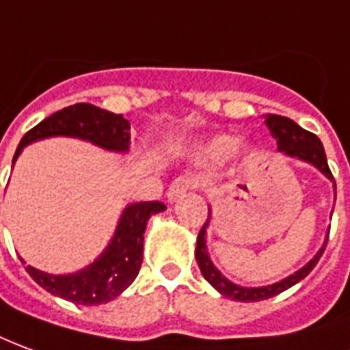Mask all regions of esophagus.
<instances>
[{"instance_id":"34e87169","label":"esophagus","mask_w":350,"mask_h":350,"mask_svg":"<svg viewBox=\"0 0 350 350\" xmlns=\"http://www.w3.org/2000/svg\"><path fill=\"white\" fill-rule=\"evenodd\" d=\"M193 187V180L191 178H187V176H180V178H176L174 182L170 183V187H168L167 197L170 202H174L180 197H183L185 193L189 191Z\"/></svg>"}]
</instances>
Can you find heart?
<instances>
[{"mask_svg": "<svg viewBox=\"0 0 350 350\" xmlns=\"http://www.w3.org/2000/svg\"><path fill=\"white\" fill-rule=\"evenodd\" d=\"M239 148V140L233 136H217L214 140H210L206 146H202L200 150V159L210 161V163H219L224 159L231 157Z\"/></svg>", "mask_w": 350, "mask_h": 350, "instance_id": "obj_1", "label": "heart"}]
</instances>
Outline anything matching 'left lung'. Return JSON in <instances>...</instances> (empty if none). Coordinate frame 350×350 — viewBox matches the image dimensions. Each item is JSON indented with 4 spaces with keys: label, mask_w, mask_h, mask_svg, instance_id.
Here are the masks:
<instances>
[{
    "label": "left lung",
    "mask_w": 350,
    "mask_h": 350,
    "mask_svg": "<svg viewBox=\"0 0 350 350\" xmlns=\"http://www.w3.org/2000/svg\"><path fill=\"white\" fill-rule=\"evenodd\" d=\"M265 124L269 126L273 138L277 140L278 151H280L282 155L299 159L303 163H309V165H312L314 168H319L320 172L326 176L328 180L334 182V176L329 172L328 161H326V153H324V146H322V142H320L314 134L301 129L299 124L294 123V121L288 119V117L273 116V113L265 116ZM334 185H336V182H334ZM208 226L210 217L208 221L202 226V229H200L199 237H197V248H195V258H197V263H199L200 273H202V277L206 278L210 284L216 288L219 294L226 295L229 299H233V301L244 303L269 299V297L280 294V292L288 290L290 286L297 284L299 280H303V278L307 277L312 269H314V265L319 263L320 256L324 254V248H326L329 234L328 231L326 239H324V244H322V248L314 254V258H312L309 263H305L301 269H297L295 273L288 275V277L282 278V280H278V282H273V284L248 288V286H241L231 282V280L212 263V260H210L208 256V250H206V229H208Z\"/></svg>",
    "instance_id": "8db88e82"
}]
</instances>
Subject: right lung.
Returning <instances> with one entry per match:
<instances>
[{
    "mask_svg": "<svg viewBox=\"0 0 350 350\" xmlns=\"http://www.w3.org/2000/svg\"><path fill=\"white\" fill-rule=\"evenodd\" d=\"M129 131L131 123L123 119V116L100 109L92 104H73L43 119L24 134L14 153L13 165L28 144L55 136L79 138L107 151L126 153L131 150ZM163 210H167V206L159 200L133 202L124 206L109 244L96 260L81 271L51 275L31 265H26V271L41 288L75 305H102L111 301L123 294L138 277L144 260L146 224L153 214ZM22 263L26 261L22 260Z\"/></svg>",
    "mask_w": 350,
    "mask_h": 350,
    "instance_id": "add662e5",
    "label": "right lung"
}]
</instances>
